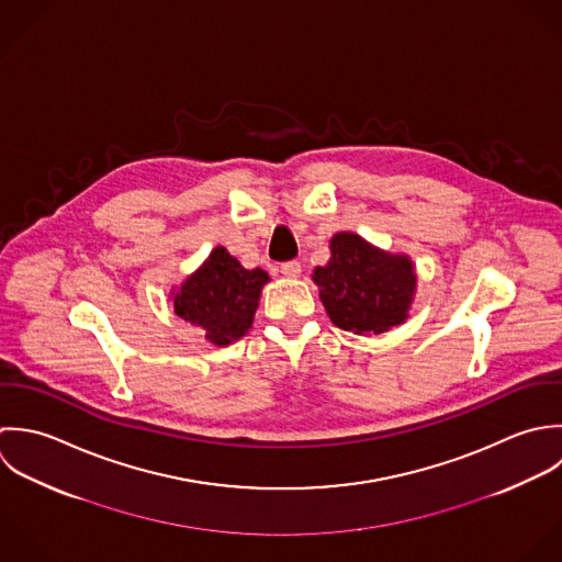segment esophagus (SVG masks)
Wrapping results in <instances>:
<instances>
[{
  "mask_svg": "<svg viewBox=\"0 0 562 562\" xmlns=\"http://www.w3.org/2000/svg\"><path fill=\"white\" fill-rule=\"evenodd\" d=\"M280 273H282L284 278H289V280H295V278H300V273H302V265H300L297 260L284 262V265L280 267Z\"/></svg>",
  "mask_w": 562,
  "mask_h": 562,
  "instance_id": "1",
  "label": "esophagus"
}]
</instances>
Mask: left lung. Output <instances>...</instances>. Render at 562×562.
I'll list each match as a JSON object with an SVG mask.
<instances>
[{"label":"left lung","mask_w":562,"mask_h":562,"mask_svg":"<svg viewBox=\"0 0 562 562\" xmlns=\"http://www.w3.org/2000/svg\"><path fill=\"white\" fill-rule=\"evenodd\" d=\"M313 282L330 322L353 335H382L402 326L417 293L408 254L380 249L353 232L330 238V260L315 267Z\"/></svg>","instance_id":"obj_1"}]
</instances>
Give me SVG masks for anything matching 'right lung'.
Masks as SVG:
<instances>
[{
  "instance_id": "add662e5",
  "label": "right lung",
  "mask_w": 562,
  "mask_h": 562,
  "mask_svg": "<svg viewBox=\"0 0 562 562\" xmlns=\"http://www.w3.org/2000/svg\"><path fill=\"white\" fill-rule=\"evenodd\" d=\"M267 282V271L245 269L217 245L180 286L169 291V297L182 322L200 328L211 345L225 347L249 333Z\"/></svg>"
}]
</instances>
